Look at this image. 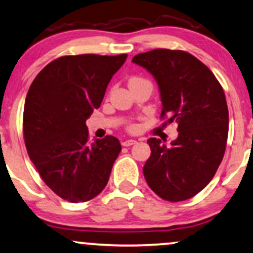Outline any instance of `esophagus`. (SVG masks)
Returning a JSON list of instances; mask_svg holds the SVG:
<instances>
[{"instance_id":"1","label":"esophagus","mask_w":253,"mask_h":253,"mask_svg":"<svg viewBox=\"0 0 253 253\" xmlns=\"http://www.w3.org/2000/svg\"><path fill=\"white\" fill-rule=\"evenodd\" d=\"M134 144H136V141H135V140H133V139H126V140H124L123 142H121V145L125 146V147H128V146H132Z\"/></svg>"}]
</instances>
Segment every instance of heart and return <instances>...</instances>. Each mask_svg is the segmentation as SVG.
Returning <instances> with one entry per match:
<instances>
[{"mask_svg": "<svg viewBox=\"0 0 253 253\" xmlns=\"http://www.w3.org/2000/svg\"><path fill=\"white\" fill-rule=\"evenodd\" d=\"M145 79H141V78H136V77H134V78H132L129 80V82H136V81H144ZM138 125H135V124H132V125H129L128 126V129L130 130V132H135V130H138Z\"/></svg>", "mask_w": 253, "mask_h": 253, "instance_id": "heart-1", "label": "heart"}]
</instances>
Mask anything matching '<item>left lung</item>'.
Wrapping results in <instances>:
<instances>
[{"instance_id": "left-lung-1", "label": "left lung", "mask_w": 253, "mask_h": 253, "mask_svg": "<svg viewBox=\"0 0 253 253\" xmlns=\"http://www.w3.org/2000/svg\"><path fill=\"white\" fill-rule=\"evenodd\" d=\"M159 84L160 119L178 124V138L166 146L151 138L144 175L169 202L190 199L212 180L224 158L229 109L221 84L200 60L184 50L161 48L133 57Z\"/></svg>"}]
</instances>
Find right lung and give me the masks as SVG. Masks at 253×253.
Masks as SVG:
<instances>
[{"mask_svg": "<svg viewBox=\"0 0 253 253\" xmlns=\"http://www.w3.org/2000/svg\"><path fill=\"white\" fill-rule=\"evenodd\" d=\"M126 59L127 54L61 56L30 84L24 144L44 184L67 202H88L107 185L121 145L113 135L89 142L86 120Z\"/></svg>", "mask_w": 253, "mask_h": 253, "instance_id": "add662e5", "label": "right lung"}]
</instances>
